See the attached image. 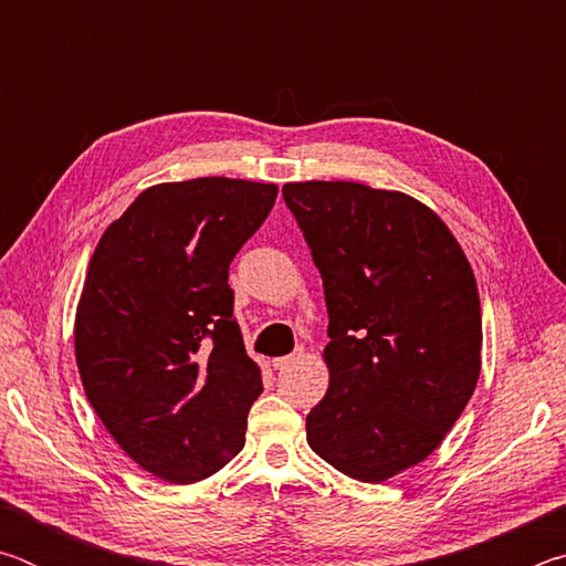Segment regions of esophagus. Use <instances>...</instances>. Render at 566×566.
I'll list each match as a JSON object with an SVG mask.
<instances>
[{
  "label": "esophagus",
  "instance_id": "esophagus-1",
  "mask_svg": "<svg viewBox=\"0 0 566 566\" xmlns=\"http://www.w3.org/2000/svg\"><path fill=\"white\" fill-rule=\"evenodd\" d=\"M304 357V349H296L294 354H286V357H276L272 364H274V369H286V367H292V364H296Z\"/></svg>",
  "mask_w": 566,
  "mask_h": 566
}]
</instances>
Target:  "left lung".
I'll use <instances>...</instances> for the list:
<instances>
[{
	"label": "left lung",
	"mask_w": 566,
	"mask_h": 566,
	"mask_svg": "<svg viewBox=\"0 0 566 566\" xmlns=\"http://www.w3.org/2000/svg\"><path fill=\"white\" fill-rule=\"evenodd\" d=\"M324 282L327 395L306 415L324 462L379 484L444 442L482 369V306L462 244L419 199L359 181H290Z\"/></svg>",
	"instance_id": "1"
}]
</instances>
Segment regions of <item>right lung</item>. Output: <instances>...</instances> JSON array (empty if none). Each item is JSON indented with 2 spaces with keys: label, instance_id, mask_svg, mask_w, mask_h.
<instances>
[{
  "label": "right lung",
  "instance_id": "obj_1",
  "mask_svg": "<svg viewBox=\"0 0 566 566\" xmlns=\"http://www.w3.org/2000/svg\"><path fill=\"white\" fill-rule=\"evenodd\" d=\"M276 191L229 177L161 181L104 229L90 260L74 317L84 391L114 442L165 482H202L244 447L262 371L227 280Z\"/></svg>",
  "mask_w": 566,
  "mask_h": 566
}]
</instances>
